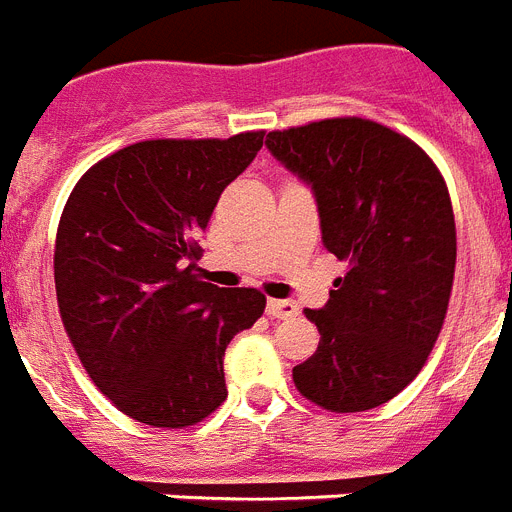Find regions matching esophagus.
Returning a JSON list of instances; mask_svg holds the SVG:
<instances>
[{
	"label": "esophagus",
	"mask_w": 512,
	"mask_h": 512,
	"mask_svg": "<svg viewBox=\"0 0 512 512\" xmlns=\"http://www.w3.org/2000/svg\"><path fill=\"white\" fill-rule=\"evenodd\" d=\"M266 313L272 318H292L298 316V303H292V300H269Z\"/></svg>",
	"instance_id": "1"
}]
</instances>
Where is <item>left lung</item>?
<instances>
[{"mask_svg":"<svg viewBox=\"0 0 512 512\" xmlns=\"http://www.w3.org/2000/svg\"><path fill=\"white\" fill-rule=\"evenodd\" d=\"M266 147L313 189L323 246L347 261L329 303L305 310L321 342L292 381L329 412H368L417 378L443 329L456 272L448 186L419 144L357 116L269 131Z\"/></svg>","mask_w":512,"mask_h":512,"instance_id":"obj_1","label":"left lung"}]
</instances>
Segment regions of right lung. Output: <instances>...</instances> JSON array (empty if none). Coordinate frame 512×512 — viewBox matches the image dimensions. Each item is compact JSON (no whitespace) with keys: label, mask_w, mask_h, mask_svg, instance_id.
Masks as SVG:
<instances>
[{"label":"right lung","mask_w":512,"mask_h":512,"mask_svg":"<svg viewBox=\"0 0 512 512\" xmlns=\"http://www.w3.org/2000/svg\"><path fill=\"white\" fill-rule=\"evenodd\" d=\"M264 131L147 139L77 181L54 248L59 313L82 368L111 404L152 427L196 425L227 399L222 357L266 298L196 274V235L253 163Z\"/></svg>","instance_id":"right-lung-1"}]
</instances>
